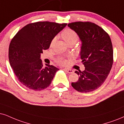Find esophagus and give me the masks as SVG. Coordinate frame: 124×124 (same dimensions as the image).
I'll use <instances>...</instances> for the list:
<instances>
[{
	"mask_svg": "<svg viewBox=\"0 0 124 124\" xmlns=\"http://www.w3.org/2000/svg\"><path fill=\"white\" fill-rule=\"evenodd\" d=\"M63 70H65V71L66 72H67V73H69V74L73 73V72H74V71H73V70L70 69H67V68H65V69H64Z\"/></svg>",
	"mask_w": 124,
	"mask_h": 124,
	"instance_id": "34e87169",
	"label": "esophagus"
}]
</instances>
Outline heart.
Wrapping results in <instances>:
<instances>
[{
  "mask_svg": "<svg viewBox=\"0 0 124 124\" xmlns=\"http://www.w3.org/2000/svg\"><path fill=\"white\" fill-rule=\"evenodd\" d=\"M61 36H62V38L65 40V42L68 44L69 45H71V44H74L76 43L77 40H78V34H77L76 31H74L73 30L71 29H66L62 31L61 33ZM57 39V38L55 37L51 40L50 43V46H53L54 45L55 40ZM57 62L59 63L62 64V65H64L66 63V61L62 58H60L57 59Z\"/></svg>",
  "mask_w": 124,
  "mask_h": 124,
  "instance_id": "heart-1",
  "label": "heart"
}]
</instances>
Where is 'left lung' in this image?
Here are the masks:
<instances>
[{
    "label": "left lung",
    "mask_w": 124,
    "mask_h": 124,
    "mask_svg": "<svg viewBox=\"0 0 124 124\" xmlns=\"http://www.w3.org/2000/svg\"><path fill=\"white\" fill-rule=\"evenodd\" d=\"M82 42L81 59L85 69L75 73L79 76L71 86L78 92L87 93L96 90L105 82L113 63V50L109 34L101 27L90 22L68 24Z\"/></svg>",
    "instance_id": "1"
}]
</instances>
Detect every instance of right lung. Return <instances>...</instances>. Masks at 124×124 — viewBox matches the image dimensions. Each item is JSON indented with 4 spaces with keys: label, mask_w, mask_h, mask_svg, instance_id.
<instances>
[{
    "label": "right lung",
    "mask_w": 124,
    "mask_h": 124,
    "mask_svg": "<svg viewBox=\"0 0 124 124\" xmlns=\"http://www.w3.org/2000/svg\"><path fill=\"white\" fill-rule=\"evenodd\" d=\"M66 25L38 22L27 24L14 36L9 46V62L22 84L35 91L49 86L59 69L47 64L43 67L40 54Z\"/></svg>",
    "instance_id": "add662e5"
}]
</instances>
